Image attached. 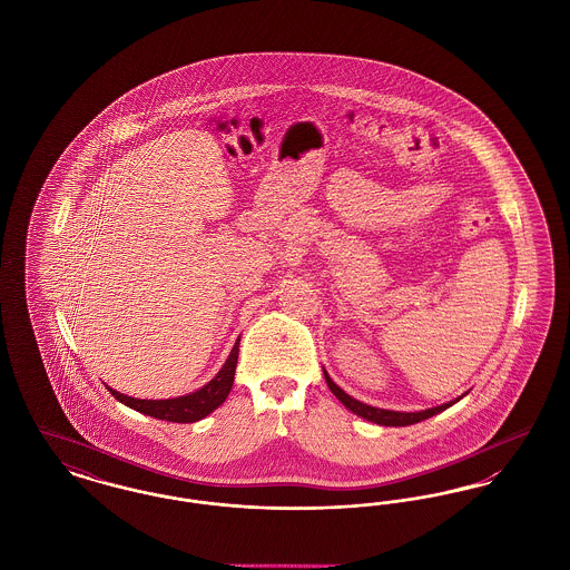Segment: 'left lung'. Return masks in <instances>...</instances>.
<instances>
[{
	"label": "left lung",
	"mask_w": 570,
	"mask_h": 570,
	"mask_svg": "<svg viewBox=\"0 0 570 570\" xmlns=\"http://www.w3.org/2000/svg\"><path fill=\"white\" fill-rule=\"evenodd\" d=\"M325 380L326 384H328V389L333 391V395H335L344 406L348 407V410H353L354 414H358V416H363V419H367V421H372V423L386 425V428H404V425H412V423L425 421V419L434 416L438 412H442V410L453 406L455 402H460V400H453V402H449V404L430 407V410H421V412H393V410H382V407L367 406V404H363V402L354 400V397H351L348 393H344V391H342L333 380L328 379V374H326V372Z\"/></svg>",
	"instance_id": "left-lung-1"
}]
</instances>
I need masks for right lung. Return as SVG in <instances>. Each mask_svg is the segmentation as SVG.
Masks as SVG:
<instances>
[{"label": "right lung", "instance_id": "1", "mask_svg": "<svg viewBox=\"0 0 570 570\" xmlns=\"http://www.w3.org/2000/svg\"><path fill=\"white\" fill-rule=\"evenodd\" d=\"M237 356H239V340L235 342L233 353L226 358L224 367L217 372L216 379L207 382L196 393L184 395V397H175V400H135V397H128L124 393H117V391L109 389L110 395L115 400H119L121 404L135 407L136 412L149 414L154 419H163V421H170V423H194V421L205 419L217 406H222L224 400L228 397V393L233 389V380H235Z\"/></svg>", "mask_w": 570, "mask_h": 570}]
</instances>
